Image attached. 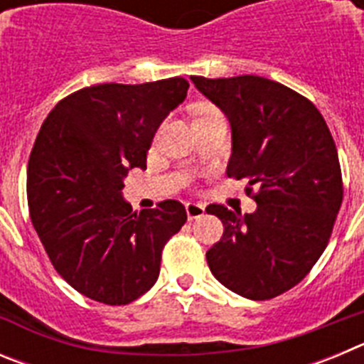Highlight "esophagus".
Wrapping results in <instances>:
<instances>
[{"label":"esophagus","mask_w":364,"mask_h":364,"mask_svg":"<svg viewBox=\"0 0 364 364\" xmlns=\"http://www.w3.org/2000/svg\"><path fill=\"white\" fill-rule=\"evenodd\" d=\"M186 213H188L189 220H193V218H200L202 215L205 213V205L197 204V202H188V204H186Z\"/></svg>","instance_id":"34e87169"}]
</instances>
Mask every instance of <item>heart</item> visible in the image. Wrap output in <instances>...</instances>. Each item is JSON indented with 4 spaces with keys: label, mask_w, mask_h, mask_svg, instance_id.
<instances>
[{
    "label": "heart",
    "mask_w": 364,
    "mask_h": 364,
    "mask_svg": "<svg viewBox=\"0 0 364 364\" xmlns=\"http://www.w3.org/2000/svg\"><path fill=\"white\" fill-rule=\"evenodd\" d=\"M217 114H220V111H218V109H215L213 105H202V107L198 109L195 122H200V120H205V118L217 117Z\"/></svg>",
    "instance_id": "obj_1"
}]
</instances>
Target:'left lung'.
Listing matches in <instances>:
<instances>
[{
  "instance_id": "obj_1",
  "label": "left lung",
  "mask_w": 364,
  "mask_h": 364,
  "mask_svg": "<svg viewBox=\"0 0 364 364\" xmlns=\"http://www.w3.org/2000/svg\"><path fill=\"white\" fill-rule=\"evenodd\" d=\"M191 80L230 120L228 176L247 178V193L259 188L253 213L205 208L224 224L208 266L242 297H277L306 277L332 235L343 202L332 133L310 100L279 82L253 74Z\"/></svg>"
}]
</instances>
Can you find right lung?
<instances>
[{"instance_id":"1","label":"right lung","mask_w":364,"mask_h":364,"mask_svg":"<svg viewBox=\"0 0 364 364\" xmlns=\"http://www.w3.org/2000/svg\"><path fill=\"white\" fill-rule=\"evenodd\" d=\"M188 89L182 76L85 87L58 102L38 133L27 167L32 226L54 269L92 301L120 306L146 294L164 246L188 220L176 200L136 213L122 197Z\"/></svg>"}]
</instances>
